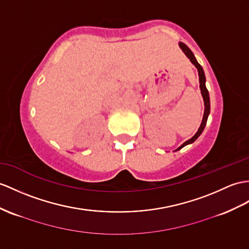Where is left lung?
Segmentation results:
<instances>
[{
    "label": "left lung",
    "instance_id": "1",
    "mask_svg": "<svg viewBox=\"0 0 249 249\" xmlns=\"http://www.w3.org/2000/svg\"><path fill=\"white\" fill-rule=\"evenodd\" d=\"M179 47L181 48V51H183L185 53L186 56L190 59V61L192 62V64H195L196 68L197 69V71H198V77H199V89H201V93H202V96H203V99H204V105H205V111H204V116H203V120H202V124L201 125H199V128L197 130V132L196 133V135L191 137L190 139H188L187 142H185L183 144L180 145V147H178L175 151L178 150H180L181 148H184L185 145L189 144V143H192L193 142L196 141V138L202 134V132L204 131L205 129V125H206V123H207V119H208V115L210 113V99H209V93H208V89L207 88H206V78H205V74H204V71H203V68L201 65L198 64V62L196 61V59L195 57V54H193V53L190 51V48L188 47L186 44H184L183 42H179L178 43Z\"/></svg>",
    "mask_w": 249,
    "mask_h": 249
}]
</instances>
